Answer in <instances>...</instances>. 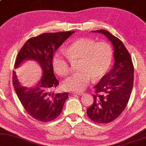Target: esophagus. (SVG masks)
<instances>
[{
	"mask_svg": "<svg viewBox=\"0 0 146 146\" xmlns=\"http://www.w3.org/2000/svg\"><path fill=\"white\" fill-rule=\"evenodd\" d=\"M72 94H78V95H83L84 94V93H77V92H76V93H72Z\"/></svg>",
	"mask_w": 146,
	"mask_h": 146,
	"instance_id": "34e87169",
	"label": "esophagus"
}]
</instances>
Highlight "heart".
<instances>
[{
    "label": "heart",
    "instance_id": "b5f03b06",
    "mask_svg": "<svg viewBox=\"0 0 146 146\" xmlns=\"http://www.w3.org/2000/svg\"><path fill=\"white\" fill-rule=\"evenodd\" d=\"M113 49L109 43L96 42L93 39L81 38L74 41L65 49L55 53L52 64L55 72L66 76L71 69V63L79 61V72L65 79L63 89L81 92L86 89L92 79L98 81L106 75L113 60Z\"/></svg>",
    "mask_w": 146,
    "mask_h": 146
}]
</instances>
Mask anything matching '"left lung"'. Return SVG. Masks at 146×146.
<instances>
[{
    "label": "left lung",
    "instance_id": "left-lung-1",
    "mask_svg": "<svg viewBox=\"0 0 146 146\" xmlns=\"http://www.w3.org/2000/svg\"><path fill=\"white\" fill-rule=\"evenodd\" d=\"M93 32L103 34L114 49L113 68L94 86L93 103L87 110L88 117L93 122L106 124L118 118L128 104L134 83V65L122 41L107 30Z\"/></svg>",
    "mask_w": 146,
    "mask_h": 146
}]
</instances>
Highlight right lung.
<instances>
[{
  "mask_svg": "<svg viewBox=\"0 0 146 146\" xmlns=\"http://www.w3.org/2000/svg\"><path fill=\"white\" fill-rule=\"evenodd\" d=\"M74 31L44 33L27 40L18 52L14 67L26 59H34L42 67V77L33 88L20 85L13 71L12 83L20 101L27 113L42 122L54 120L59 116L68 93H54L52 90L59 85L53 73L52 59L57 48Z\"/></svg>",
  "mask_w": 146,
  "mask_h": 146,
  "instance_id": "right-lung-1",
  "label": "right lung"
}]
</instances>
